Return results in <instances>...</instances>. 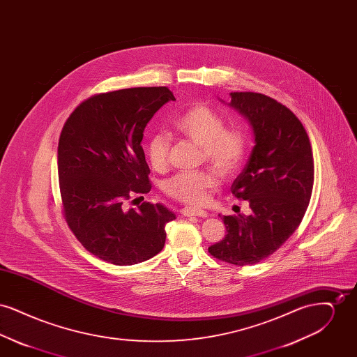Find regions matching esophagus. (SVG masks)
Instances as JSON below:
<instances>
[{"label":"esophagus","instance_id":"obj_1","mask_svg":"<svg viewBox=\"0 0 357 357\" xmlns=\"http://www.w3.org/2000/svg\"><path fill=\"white\" fill-rule=\"evenodd\" d=\"M181 214L185 215V217H202V218H206L208 215L204 210L194 208V207H185V208H182Z\"/></svg>","mask_w":357,"mask_h":357}]
</instances>
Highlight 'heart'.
Here are the masks:
<instances>
[{"mask_svg":"<svg viewBox=\"0 0 357 357\" xmlns=\"http://www.w3.org/2000/svg\"><path fill=\"white\" fill-rule=\"evenodd\" d=\"M179 135L202 149V160L211 165L222 176H230L239 169L246 153V136L237 127H225L221 115L204 102H195L172 123ZM171 139L165 132L150 136L146 156L153 170H167L170 165ZM218 183L214 171L179 172L165 183L166 194L186 204H204L210 190Z\"/></svg>","mask_w":357,"mask_h":357,"instance_id":"obj_1","label":"heart"}]
</instances>
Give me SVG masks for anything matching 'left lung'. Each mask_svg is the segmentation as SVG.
<instances>
[{
    "mask_svg": "<svg viewBox=\"0 0 357 357\" xmlns=\"http://www.w3.org/2000/svg\"><path fill=\"white\" fill-rule=\"evenodd\" d=\"M230 98L252 124L255 140L231 192L249 201L253 213L223 215L227 234L208 253L245 266L277 252L300 226L313 190L314 165L305 128L288 107L257 92H231Z\"/></svg>",
    "mask_w": 357,
    "mask_h": 357,
    "instance_id": "8db88e82",
    "label": "left lung"
}]
</instances>
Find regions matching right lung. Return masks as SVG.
<instances>
[{"mask_svg":"<svg viewBox=\"0 0 357 357\" xmlns=\"http://www.w3.org/2000/svg\"><path fill=\"white\" fill-rule=\"evenodd\" d=\"M170 100L167 86L98 93L64 123L57 149L63 215L79 242L102 261L134 265L165 246L174 213L162 204H128L151 190L140 143L147 123Z\"/></svg>","mask_w":357,"mask_h":357,"instance_id":"1","label":"right lung"}]
</instances>
